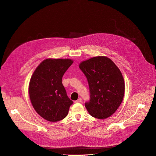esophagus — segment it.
Returning a JSON list of instances; mask_svg holds the SVG:
<instances>
[{"label": "esophagus", "instance_id": "34e87169", "mask_svg": "<svg viewBox=\"0 0 156 156\" xmlns=\"http://www.w3.org/2000/svg\"><path fill=\"white\" fill-rule=\"evenodd\" d=\"M81 102H82V99H81L80 98H79L77 100H76V101H74L75 103H81Z\"/></svg>", "mask_w": 156, "mask_h": 156}]
</instances>
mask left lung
Segmentation results:
<instances>
[{"mask_svg":"<svg viewBox=\"0 0 156 156\" xmlns=\"http://www.w3.org/2000/svg\"><path fill=\"white\" fill-rule=\"evenodd\" d=\"M87 78L90 100L85 103L89 114L104 119L112 115L121 104L125 84L119 69L111 59L100 56L91 58L79 64Z\"/></svg>","mask_w":156,"mask_h":156,"instance_id":"8db88e82","label":"left lung"}]
</instances>
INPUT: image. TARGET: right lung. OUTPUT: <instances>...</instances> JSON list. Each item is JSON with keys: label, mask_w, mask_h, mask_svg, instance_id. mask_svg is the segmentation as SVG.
Here are the masks:
<instances>
[{"label": "right lung", "mask_w": 156, "mask_h": 156, "mask_svg": "<svg viewBox=\"0 0 156 156\" xmlns=\"http://www.w3.org/2000/svg\"><path fill=\"white\" fill-rule=\"evenodd\" d=\"M73 63L70 59H46L34 71L29 85L31 103L42 118L52 122L68 115L73 104L62 83V77Z\"/></svg>", "instance_id": "obj_1"}]
</instances>
